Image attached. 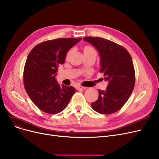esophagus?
Wrapping results in <instances>:
<instances>
[{"label": "esophagus", "instance_id": "34e87169", "mask_svg": "<svg viewBox=\"0 0 159 159\" xmlns=\"http://www.w3.org/2000/svg\"><path fill=\"white\" fill-rule=\"evenodd\" d=\"M86 88H87L86 87H83V86H78L77 87V89L78 90H85Z\"/></svg>", "mask_w": 159, "mask_h": 159}]
</instances>
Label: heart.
<instances>
[{"mask_svg": "<svg viewBox=\"0 0 159 159\" xmlns=\"http://www.w3.org/2000/svg\"><path fill=\"white\" fill-rule=\"evenodd\" d=\"M70 52L71 51L68 52V54H70ZM84 54H95V55H97V52L95 49L91 46L85 47L84 49Z\"/></svg>", "mask_w": 159, "mask_h": 159, "instance_id": "1", "label": "heart"}]
</instances>
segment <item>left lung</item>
<instances>
[{
	"mask_svg": "<svg viewBox=\"0 0 159 159\" xmlns=\"http://www.w3.org/2000/svg\"><path fill=\"white\" fill-rule=\"evenodd\" d=\"M84 40L95 47L101 60L100 72L108 82L105 90H98V99L91 103L96 112H116L127 102L135 85V70L132 57L126 49L101 37H86Z\"/></svg>",
	"mask_w": 159,
	"mask_h": 159,
	"instance_id": "1",
	"label": "left lung"
}]
</instances>
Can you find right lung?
I'll return each mask as SVG.
<instances>
[{
  "label": "right lung",
  "instance_id": "obj_1",
  "mask_svg": "<svg viewBox=\"0 0 159 159\" xmlns=\"http://www.w3.org/2000/svg\"><path fill=\"white\" fill-rule=\"evenodd\" d=\"M81 38H61L36 45L27 58L24 84L27 95L41 111L55 114L67 107L75 89L60 85L56 80L59 65L65 62L70 49Z\"/></svg>",
  "mask_w": 159,
  "mask_h": 159
}]
</instances>
